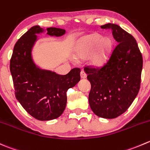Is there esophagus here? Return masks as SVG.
I'll use <instances>...</instances> for the list:
<instances>
[{"label": "esophagus", "instance_id": "34e87169", "mask_svg": "<svg viewBox=\"0 0 150 150\" xmlns=\"http://www.w3.org/2000/svg\"><path fill=\"white\" fill-rule=\"evenodd\" d=\"M86 76H87L86 73V72H84L83 70H81V78H86Z\"/></svg>", "mask_w": 150, "mask_h": 150}]
</instances>
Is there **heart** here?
<instances>
[{
	"instance_id": "b5f03b06",
	"label": "heart",
	"mask_w": 150,
	"mask_h": 150,
	"mask_svg": "<svg viewBox=\"0 0 150 150\" xmlns=\"http://www.w3.org/2000/svg\"><path fill=\"white\" fill-rule=\"evenodd\" d=\"M96 45L97 47L91 56V61L94 64L103 63L110 50L111 43L109 39H102L98 33H92L83 37L75 47V56L79 59L87 57Z\"/></svg>"
}]
</instances>
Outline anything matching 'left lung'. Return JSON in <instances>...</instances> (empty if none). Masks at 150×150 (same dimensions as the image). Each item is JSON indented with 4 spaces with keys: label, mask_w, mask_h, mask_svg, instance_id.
<instances>
[{
    "label": "left lung",
    "mask_w": 150,
    "mask_h": 150,
    "mask_svg": "<svg viewBox=\"0 0 150 150\" xmlns=\"http://www.w3.org/2000/svg\"><path fill=\"white\" fill-rule=\"evenodd\" d=\"M111 29L117 42L102 66H87L84 70L91 83L88 102L98 117L114 119L126 111L140 89L143 58L134 37L116 24L100 26Z\"/></svg>",
    "instance_id": "8db88e82"
}]
</instances>
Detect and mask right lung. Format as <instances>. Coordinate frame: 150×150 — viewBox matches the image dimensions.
I'll return each instance as SVG.
<instances>
[{"label":"right lung","instance_id":"obj_1","mask_svg":"<svg viewBox=\"0 0 150 150\" xmlns=\"http://www.w3.org/2000/svg\"><path fill=\"white\" fill-rule=\"evenodd\" d=\"M50 36H60L64 29L47 28ZM43 32L39 25L30 28L16 42L10 60L15 97L26 111L41 121L54 120L62 114L67 105V91L81 80V69L74 68L65 75L37 67L31 57L36 33Z\"/></svg>","mask_w":150,"mask_h":150}]
</instances>
